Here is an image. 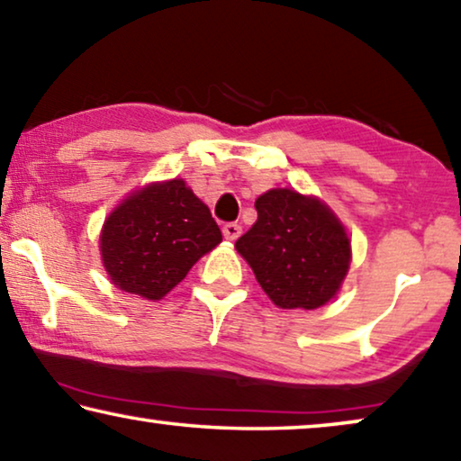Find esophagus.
I'll return each mask as SVG.
<instances>
[{
    "label": "esophagus",
    "instance_id": "34e87169",
    "mask_svg": "<svg viewBox=\"0 0 461 461\" xmlns=\"http://www.w3.org/2000/svg\"><path fill=\"white\" fill-rule=\"evenodd\" d=\"M240 233H242V228H240L238 223H225L223 225V238L230 240V242H233V240H238Z\"/></svg>",
    "mask_w": 461,
    "mask_h": 461
}]
</instances>
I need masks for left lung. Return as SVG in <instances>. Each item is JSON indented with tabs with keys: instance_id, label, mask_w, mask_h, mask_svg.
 <instances>
[{
	"instance_id": "8db88e82",
	"label": "left lung",
	"mask_w": 461,
	"mask_h": 461,
	"mask_svg": "<svg viewBox=\"0 0 461 461\" xmlns=\"http://www.w3.org/2000/svg\"><path fill=\"white\" fill-rule=\"evenodd\" d=\"M257 223L236 242L254 277L279 308H319L349 269L343 225L317 198L277 188L257 198Z\"/></svg>"
}]
</instances>
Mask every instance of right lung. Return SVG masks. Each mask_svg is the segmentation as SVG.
Segmentation results:
<instances>
[{
    "instance_id": "1",
    "label": "right lung",
    "mask_w": 461,
    "mask_h": 461,
    "mask_svg": "<svg viewBox=\"0 0 461 461\" xmlns=\"http://www.w3.org/2000/svg\"><path fill=\"white\" fill-rule=\"evenodd\" d=\"M219 242L221 230L207 204L171 180L128 196L107 217L101 257L120 290L161 300Z\"/></svg>"
}]
</instances>
